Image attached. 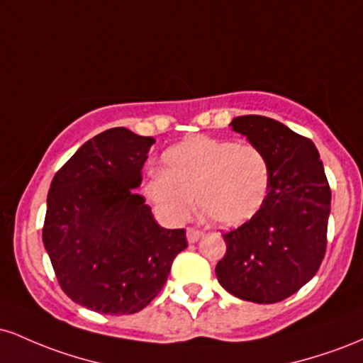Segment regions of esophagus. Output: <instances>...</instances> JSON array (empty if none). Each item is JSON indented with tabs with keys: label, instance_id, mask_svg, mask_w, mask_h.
Listing matches in <instances>:
<instances>
[{
	"label": "esophagus",
	"instance_id": "34e87169",
	"mask_svg": "<svg viewBox=\"0 0 363 363\" xmlns=\"http://www.w3.org/2000/svg\"><path fill=\"white\" fill-rule=\"evenodd\" d=\"M201 235H203V232L196 230V228H187V232H186L187 242H189V244H194V242H198V240L201 239Z\"/></svg>",
	"mask_w": 363,
	"mask_h": 363
}]
</instances>
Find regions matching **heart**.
<instances>
[{
    "mask_svg": "<svg viewBox=\"0 0 363 363\" xmlns=\"http://www.w3.org/2000/svg\"><path fill=\"white\" fill-rule=\"evenodd\" d=\"M164 172H153L143 191L158 215L182 223L194 208L218 227H239L252 218L269 189V162L251 143L194 136L169 148Z\"/></svg>",
    "mask_w": 363,
    "mask_h": 363,
    "instance_id": "heart-1",
    "label": "heart"
}]
</instances>
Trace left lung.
I'll list each match as a JSON object with an SVG mask.
<instances>
[{
  "instance_id": "obj_1",
  "label": "left lung",
  "mask_w": 363,
  "mask_h": 363,
  "mask_svg": "<svg viewBox=\"0 0 363 363\" xmlns=\"http://www.w3.org/2000/svg\"><path fill=\"white\" fill-rule=\"evenodd\" d=\"M230 126L264 153L272 179L261 210L223 234L227 252L215 273L242 301L280 302L311 281L323 262L331 189L311 140L264 116H239Z\"/></svg>"
}]
</instances>
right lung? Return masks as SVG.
<instances>
[{
	"instance_id": "obj_1",
	"label": "right lung",
	"mask_w": 363,
	"mask_h": 363,
	"mask_svg": "<svg viewBox=\"0 0 363 363\" xmlns=\"http://www.w3.org/2000/svg\"><path fill=\"white\" fill-rule=\"evenodd\" d=\"M152 136L112 128L83 143L48 194L44 247L62 291L99 314H135L164 289L184 228H164L136 187Z\"/></svg>"
}]
</instances>
